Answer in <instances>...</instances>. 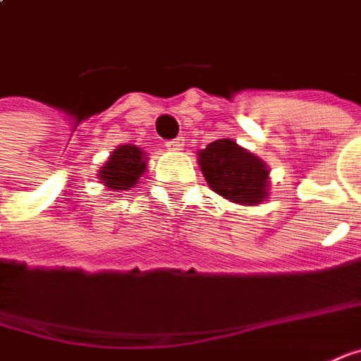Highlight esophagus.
Segmentation results:
<instances>
[{"instance_id":"esophagus-1","label":"esophagus","mask_w":361,"mask_h":361,"mask_svg":"<svg viewBox=\"0 0 361 361\" xmlns=\"http://www.w3.org/2000/svg\"><path fill=\"white\" fill-rule=\"evenodd\" d=\"M183 145H185V142H183L181 137H178V140H171V142H166V147L171 149V152H180V149H183Z\"/></svg>"}]
</instances>
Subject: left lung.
<instances>
[{
	"label": "left lung",
	"instance_id": "left-lung-1",
	"mask_svg": "<svg viewBox=\"0 0 361 361\" xmlns=\"http://www.w3.org/2000/svg\"><path fill=\"white\" fill-rule=\"evenodd\" d=\"M197 164L207 185L233 204L257 205L269 195V169L233 140H216L200 149Z\"/></svg>",
	"mask_w": 361,
	"mask_h": 361
}]
</instances>
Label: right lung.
<instances>
[{
	"label": "right lung",
	"instance_id": "1",
	"mask_svg": "<svg viewBox=\"0 0 361 361\" xmlns=\"http://www.w3.org/2000/svg\"><path fill=\"white\" fill-rule=\"evenodd\" d=\"M145 168H147V157L142 152V147L126 143V145H118V149L111 152V156L107 157L97 176L107 190L123 192L140 181V178L145 173Z\"/></svg>",
	"mask_w": 361,
	"mask_h": 361
}]
</instances>
